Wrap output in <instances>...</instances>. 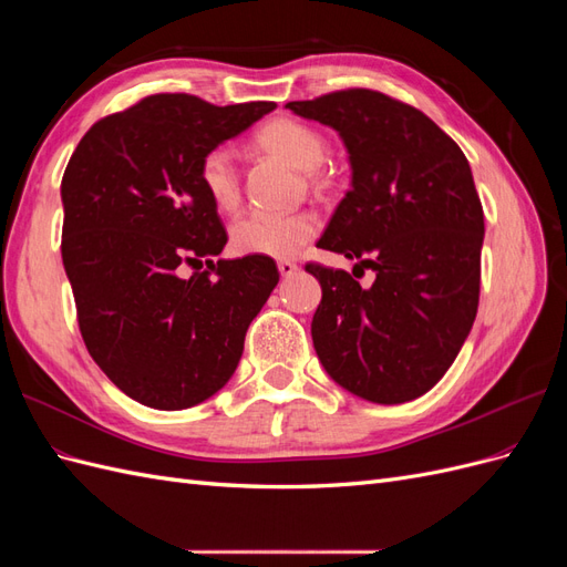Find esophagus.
Masks as SVG:
<instances>
[{"label":"esophagus","mask_w":567,"mask_h":567,"mask_svg":"<svg viewBox=\"0 0 567 567\" xmlns=\"http://www.w3.org/2000/svg\"><path fill=\"white\" fill-rule=\"evenodd\" d=\"M279 271H281V277H293V274L298 271V265L296 262H290V260H279Z\"/></svg>","instance_id":"obj_1"}]
</instances>
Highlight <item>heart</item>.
Listing matches in <instances>:
<instances>
[{
  "label": "heart",
  "instance_id": "obj_1",
  "mask_svg": "<svg viewBox=\"0 0 567 567\" xmlns=\"http://www.w3.org/2000/svg\"><path fill=\"white\" fill-rule=\"evenodd\" d=\"M252 144L300 169H315L326 158L323 134L296 117L269 120L255 132ZM310 177L315 179L312 173ZM198 182L219 213H234L241 205V175H238V167L227 148H210L203 153L198 161ZM317 231L319 219L307 210L290 215L250 213L234 221L229 241L236 255L290 257L305 244H310Z\"/></svg>",
  "mask_w": 567,
  "mask_h": 567
}]
</instances>
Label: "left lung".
<instances>
[{"instance_id": "8db88e82", "label": "left lung", "mask_w": 567, "mask_h": 567, "mask_svg": "<svg viewBox=\"0 0 567 567\" xmlns=\"http://www.w3.org/2000/svg\"><path fill=\"white\" fill-rule=\"evenodd\" d=\"M286 109L338 130L350 153L352 188L317 248L375 271L362 288L354 271L305 265L321 284L315 350L357 398L416 400L454 364L477 315L485 215L471 165L431 117L383 92L338 90Z\"/></svg>"}]
</instances>
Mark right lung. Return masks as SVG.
Instances as JSON below:
<instances>
[{
    "instance_id": "add662e5",
    "label": "right lung",
    "mask_w": 567,
    "mask_h": 567,
    "mask_svg": "<svg viewBox=\"0 0 567 567\" xmlns=\"http://www.w3.org/2000/svg\"><path fill=\"white\" fill-rule=\"evenodd\" d=\"M277 109L151 94L82 136L63 173L61 257L99 369L140 404L208 400L244 354L279 269L271 257L213 260L227 246L198 182L205 151ZM209 265L182 280L178 267Z\"/></svg>"
}]
</instances>
